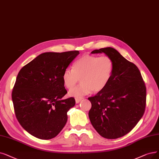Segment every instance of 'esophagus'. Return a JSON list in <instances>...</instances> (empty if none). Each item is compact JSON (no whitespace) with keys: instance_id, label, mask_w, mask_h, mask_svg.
Masks as SVG:
<instances>
[{"instance_id":"34e87169","label":"esophagus","mask_w":159,"mask_h":159,"mask_svg":"<svg viewBox=\"0 0 159 159\" xmlns=\"http://www.w3.org/2000/svg\"><path fill=\"white\" fill-rule=\"evenodd\" d=\"M81 99H82V98H75V103H76V104L79 103L80 102L81 100Z\"/></svg>"}]
</instances>
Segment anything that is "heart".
Here are the masks:
<instances>
[{
  "mask_svg": "<svg viewBox=\"0 0 159 159\" xmlns=\"http://www.w3.org/2000/svg\"><path fill=\"white\" fill-rule=\"evenodd\" d=\"M113 69L114 62L109 56L84 55L73 63L72 70L63 72V84L71 89L81 78V84L68 92L70 96L81 98L92 91L98 93L104 90L112 77Z\"/></svg>",
  "mask_w": 159,
  "mask_h": 159,
  "instance_id": "obj_1",
  "label": "heart"
}]
</instances>
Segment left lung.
<instances>
[{
  "label": "left lung",
  "mask_w": 159,
  "mask_h": 159,
  "mask_svg": "<svg viewBox=\"0 0 159 159\" xmlns=\"http://www.w3.org/2000/svg\"><path fill=\"white\" fill-rule=\"evenodd\" d=\"M114 62L112 77L104 90L88 98L92 106L89 117L94 129L107 139H116L130 132L142 117L146 87L138 67L113 48L95 49Z\"/></svg>",
  "instance_id": "1"
}]
</instances>
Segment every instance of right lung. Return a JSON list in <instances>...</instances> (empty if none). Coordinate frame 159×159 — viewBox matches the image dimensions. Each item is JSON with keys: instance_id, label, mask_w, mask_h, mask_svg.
Returning a JSON list of instances; mask_svg holds the SVG:
<instances>
[{"instance_id": "1", "label": "right lung", "mask_w": 159, "mask_h": 159, "mask_svg": "<svg viewBox=\"0 0 159 159\" xmlns=\"http://www.w3.org/2000/svg\"><path fill=\"white\" fill-rule=\"evenodd\" d=\"M78 51L40 54L19 72L11 93L16 116L30 134L49 139L65 126L74 98H61L67 93L63 72L79 55Z\"/></svg>"}]
</instances>
